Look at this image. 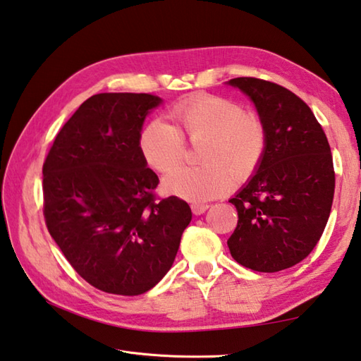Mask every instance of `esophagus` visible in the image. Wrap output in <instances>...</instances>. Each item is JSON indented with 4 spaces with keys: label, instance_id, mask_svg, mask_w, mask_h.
I'll list each match as a JSON object with an SVG mask.
<instances>
[{
    "label": "esophagus",
    "instance_id": "obj_1",
    "mask_svg": "<svg viewBox=\"0 0 361 361\" xmlns=\"http://www.w3.org/2000/svg\"><path fill=\"white\" fill-rule=\"evenodd\" d=\"M208 208H209L208 203H192V204H190V209H192V213H194L195 216L203 214L204 211H207Z\"/></svg>",
    "mask_w": 361,
    "mask_h": 361
}]
</instances>
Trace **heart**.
<instances>
[{"instance_id":"1","label":"heart","mask_w":361,"mask_h":361,"mask_svg":"<svg viewBox=\"0 0 361 361\" xmlns=\"http://www.w3.org/2000/svg\"><path fill=\"white\" fill-rule=\"evenodd\" d=\"M171 116L175 126L152 118L139 133V152L153 171L167 173L184 157L188 138L203 142L199 168H180L169 173L164 188L190 202L222 195L238 181L257 172L264 158L267 131L257 112L244 109L228 97L194 94L176 102Z\"/></svg>"}]
</instances>
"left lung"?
<instances>
[{"instance_id":"1","label":"left lung","mask_w":361,"mask_h":361,"mask_svg":"<svg viewBox=\"0 0 361 361\" xmlns=\"http://www.w3.org/2000/svg\"><path fill=\"white\" fill-rule=\"evenodd\" d=\"M255 103L267 131L258 172L230 203L238 225L231 257L257 272H279L305 259L326 228L335 192L330 145L308 104L259 78H233Z\"/></svg>"}]
</instances>
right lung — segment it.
<instances>
[{"label":"right lung","mask_w":361,"mask_h":361,"mask_svg":"<svg viewBox=\"0 0 361 361\" xmlns=\"http://www.w3.org/2000/svg\"><path fill=\"white\" fill-rule=\"evenodd\" d=\"M152 94H97L59 130L44 162V217L78 275L100 291L139 295L173 264L192 213L154 192L139 152Z\"/></svg>","instance_id":"1"}]
</instances>
